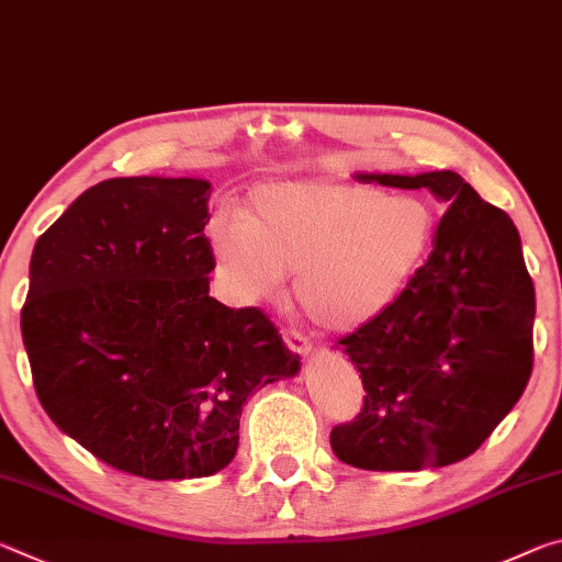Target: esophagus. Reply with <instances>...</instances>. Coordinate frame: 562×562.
I'll list each match as a JSON object with an SVG mask.
<instances>
[{
	"label": "esophagus",
	"mask_w": 562,
	"mask_h": 562,
	"mask_svg": "<svg viewBox=\"0 0 562 562\" xmlns=\"http://www.w3.org/2000/svg\"><path fill=\"white\" fill-rule=\"evenodd\" d=\"M281 338H283V344L289 346V351L299 353V356H308V351H311V344H308V338H306V336L299 334V330H289V328H283V330H281Z\"/></svg>",
	"instance_id": "esophagus-1"
}]
</instances>
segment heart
<instances>
[{
	"instance_id": "heart-1",
	"label": "heart",
	"mask_w": 562,
	"mask_h": 562,
	"mask_svg": "<svg viewBox=\"0 0 562 562\" xmlns=\"http://www.w3.org/2000/svg\"><path fill=\"white\" fill-rule=\"evenodd\" d=\"M436 211L411 194L334 179L269 181L244 214L218 211L209 238L241 301L279 291L296 273V299L316 326L353 330L389 311L436 241Z\"/></svg>"
}]
</instances>
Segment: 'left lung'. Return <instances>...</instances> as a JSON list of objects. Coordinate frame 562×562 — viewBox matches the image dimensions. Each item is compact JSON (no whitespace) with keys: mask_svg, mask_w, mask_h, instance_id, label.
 Returning <instances> with one entry per match:
<instances>
[{"mask_svg":"<svg viewBox=\"0 0 562 562\" xmlns=\"http://www.w3.org/2000/svg\"><path fill=\"white\" fill-rule=\"evenodd\" d=\"M356 179L428 189L448 211L398 301L338 341L366 395L361 413L330 430V448L363 471L458 463L508 416L532 371L536 289L518 228L456 171Z\"/></svg>","mask_w":562,"mask_h":562,"instance_id":"1","label":"left lung"}]
</instances>
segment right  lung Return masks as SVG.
<instances>
[{
	"mask_svg": "<svg viewBox=\"0 0 562 562\" xmlns=\"http://www.w3.org/2000/svg\"><path fill=\"white\" fill-rule=\"evenodd\" d=\"M209 189L106 179L32 251L22 338L36 398L91 456L149 481L226 468L248 395L301 368L261 308L209 296Z\"/></svg>",
	"mask_w": 562,
	"mask_h": 562,
	"instance_id": "obj_1",
	"label": "right lung"
}]
</instances>
